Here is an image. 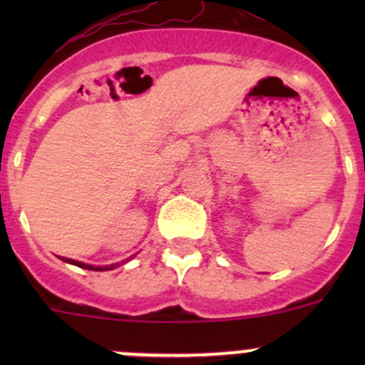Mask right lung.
I'll return each mask as SVG.
<instances>
[{
    "label": "right lung",
    "instance_id": "1",
    "mask_svg": "<svg viewBox=\"0 0 365 365\" xmlns=\"http://www.w3.org/2000/svg\"><path fill=\"white\" fill-rule=\"evenodd\" d=\"M61 259L63 261H67V263H72V264H76V267H79V268H86V270H113V268H116V267H120V263H116V264H111V267H93V264H86V263H81V261H76V259H65V257H61Z\"/></svg>",
    "mask_w": 365,
    "mask_h": 365
}]
</instances>
